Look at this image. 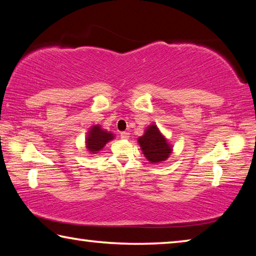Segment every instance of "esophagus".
<instances>
[{"mask_svg":"<svg viewBox=\"0 0 256 256\" xmlns=\"http://www.w3.org/2000/svg\"><path fill=\"white\" fill-rule=\"evenodd\" d=\"M120 138H124V140H128V138H130V133H128V132H120Z\"/></svg>","mask_w":256,"mask_h":256,"instance_id":"34e87169","label":"esophagus"}]
</instances>
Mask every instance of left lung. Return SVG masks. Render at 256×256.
Instances as JSON below:
<instances>
[{
    "label": "left lung",
    "mask_w": 256,
    "mask_h": 256,
    "mask_svg": "<svg viewBox=\"0 0 256 256\" xmlns=\"http://www.w3.org/2000/svg\"><path fill=\"white\" fill-rule=\"evenodd\" d=\"M138 142L144 157L151 164H162L168 159L172 151V146L156 124L149 125L144 136L138 138Z\"/></svg>",
    "instance_id": "left-lung-1"
}]
</instances>
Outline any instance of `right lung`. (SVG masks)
<instances>
[{
  "mask_svg": "<svg viewBox=\"0 0 256 256\" xmlns=\"http://www.w3.org/2000/svg\"><path fill=\"white\" fill-rule=\"evenodd\" d=\"M112 138H114V134L112 132L104 130L100 125H92L86 133V148L92 154H96Z\"/></svg>",
  "mask_w": 256,
  "mask_h": 256,
  "instance_id": "1",
  "label": "right lung"
}]
</instances>
